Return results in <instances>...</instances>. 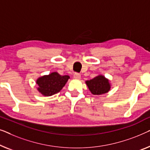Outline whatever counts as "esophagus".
<instances>
[{"label":"esophagus","mask_w":150,"mask_h":150,"mask_svg":"<svg viewBox=\"0 0 150 150\" xmlns=\"http://www.w3.org/2000/svg\"><path fill=\"white\" fill-rule=\"evenodd\" d=\"M73 77H74L75 79H79L80 78H81V75L79 74V73H75L74 75H73Z\"/></svg>","instance_id":"1"}]
</instances>
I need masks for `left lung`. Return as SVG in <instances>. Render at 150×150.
<instances>
[{
  "instance_id": "8db88e82",
  "label": "left lung",
  "mask_w": 150,
  "mask_h": 150,
  "mask_svg": "<svg viewBox=\"0 0 150 150\" xmlns=\"http://www.w3.org/2000/svg\"><path fill=\"white\" fill-rule=\"evenodd\" d=\"M86 83L94 95H101L107 93L111 88L109 80L102 75H99L93 79L86 81Z\"/></svg>"
}]
</instances>
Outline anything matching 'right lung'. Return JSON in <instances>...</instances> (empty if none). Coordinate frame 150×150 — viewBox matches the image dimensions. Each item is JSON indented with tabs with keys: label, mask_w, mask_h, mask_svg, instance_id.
<instances>
[{
	"label": "right lung",
	"mask_w": 150,
	"mask_h": 150,
	"mask_svg": "<svg viewBox=\"0 0 150 150\" xmlns=\"http://www.w3.org/2000/svg\"><path fill=\"white\" fill-rule=\"evenodd\" d=\"M69 78V75L62 76L57 72L43 75L36 81L37 90L45 96H52L62 89Z\"/></svg>",
	"instance_id": "right-lung-1"
}]
</instances>
